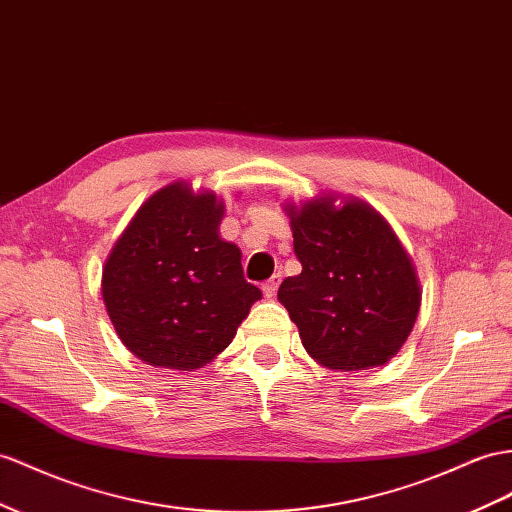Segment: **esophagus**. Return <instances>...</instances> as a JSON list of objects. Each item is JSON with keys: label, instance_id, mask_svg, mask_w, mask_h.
Segmentation results:
<instances>
[{"label": "esophagus", "instance_id": "obj_1", "mask_svg": "<svg viewBox=\"0 0 512 512\" xmlns=\"http://www.w3.org/2000/svg\"><path fill=\"white\" fill-rule=\"evenodd\" d=\"M279 283H281V274H274V277H270L264 285H261V290H264V296L266 298H274V294H277V290H279Z\"/></svg>", "mask_w": 512, "mask_h": 512}]
</instances>
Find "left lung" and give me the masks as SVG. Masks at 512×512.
<instances>
[{
	"mask_svg": "<svg viewBox=\"0 0 512 512\" xmlns=\"http://www.w3.org/2000/svg\"><path fill=\"white\" fill-rule=\"evenodd\" d=\"M303 272L279 287V303L309 355L335 372L385 365L411 335L422 290L409 253L376 209L322 192L285 203Z\"/></svg>",
	"mask_w": 512,
	"mask_h": 512,
	"instance_id": "obj_1",
	"label": "left lung"
}]
</instances>
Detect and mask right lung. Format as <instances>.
<instances>
[{
    "label": "right lung",
    "instance_id": "add662e5",
    "mask_svg": "<svg viewBox=\"0 0 512 512\" xmlns=\"http://www.w3.org/2000/svg\"><path fill=\"white\" fill-rule=\"evenodd\" d=\"M222 216L212 190L173 181L140 205L106 259L101 294L114 331L153 368L214 361L261 298L240 248L220 238Z\"/></svg>",
    "mask_w": 512,
    "mask_h": 512
}]
</instances>
